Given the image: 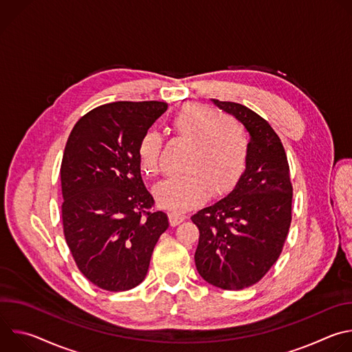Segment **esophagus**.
<instances>
[{"mask_svg":"<svg viewBox=\"0 0 352 352\" xmlns=\"http://www.w3.org/2000/svg\"><path fill=\"white\" fill-rule=\"evenodd\" d=\"M170 224L173 226V227H175V226H178L179 223H182L186 217L184 216V214H178V213H170Z\"/></svg>","mask_w":352,"mask_h":352,"instance_id":"1","label":"esophagus"}]
</instances>
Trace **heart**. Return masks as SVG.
<instances>
[{
  "instance_id": "heart-1",
  "label": "heart",
  "mask_w": 352,
  "mask_h": 352,
  "mask_svg": "<svg viewBox=\"0 0 352 352\" xmlns=\"http://www.w3.org/2000/svg\"><path fill=\"white\" fill-rule=\"evenodd\" d=\"M174 135L189 143L182 177L166 179L155 188L157 204L182 213L212 196L227 193L242 177L249 157V136L231 116L202 103H185L170 118ZM162 136L153 129L142 133L138 143L140 167L146 174L160 171Z\"/></svg>"
}]
</instances>
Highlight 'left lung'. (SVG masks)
Listing matches in <instances>:
<instances>
[{
	"mask_svg": "<svg viewBox=\"0 0 352 352\" xmlns=\"http://www.w3.org/2000/svg\"><path fill=\"white\" fill-rule=\"evenodd\" d=\"M212 102L246 128L250 146L234 189L190 217L199 228L195 265L205 281L234 291L256 284L278 259L291 224L292 185L285 150L270 124L242 104Z\"/></svg>",
	"mask_w": 352,
	"mask_h": 352,
	"instance_id": "left-lung-1",
	"label": "left lung"
}]
</instances>
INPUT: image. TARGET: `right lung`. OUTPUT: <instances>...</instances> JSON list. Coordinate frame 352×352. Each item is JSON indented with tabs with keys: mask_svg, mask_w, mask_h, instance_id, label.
<instances>
[{
	"mask_svg": "<svg viewBox=\"0 0 352 352\" xmlns=\"http://www.w3.org/2000/svg\"><path fill=\"white\" fill-rule=\"evenodd\" d=\"M167 110L164 102H116L74 126L61 163L63 226L80 273L107 291L139 285L160 235L163 212L140 175L138 143Z\"/></svg>",
	"mask_w": 352,
	"mask_h": 352,
	"instance_id": "right-lung-1",
	"label": "right lung"
}]
</instances>
